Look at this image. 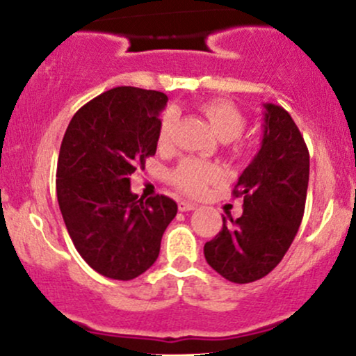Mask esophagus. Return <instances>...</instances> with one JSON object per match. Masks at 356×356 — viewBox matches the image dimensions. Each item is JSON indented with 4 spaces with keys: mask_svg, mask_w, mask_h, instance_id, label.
Instances as JSON below:
<instances>
[{
    "mask_svg": "<svg viewBox=\"0 0 356 356\" xmlns=\"http://www.w3.org/2000/svg\"><path fill=\"white\" fill-rule=\"evenodd\" d=\"M197 209V204L192 201H179V211L187 212V211H194Z\"/></svg>",
    "mask_w": 356,
    "mask_h": 356,
    "instance_id": "1",
    "label": "esophagus"
}]
</instances>
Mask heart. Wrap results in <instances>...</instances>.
Listing matches in <instances>:
<instances>
[{
  "label": "heart",
  "instance_id": "b5f03b06",
  "mask_svg": "<svg viewBox=\"0 0 356 356\" xmlns=\"http://www.w3.org/2000/svg\"><path fill=\"white\" fill-rule=\"evenodd\" d=\"M201 112L209 122L211 129L222 142L236 140L246 129V115L238 108V105L231 100L216 99L201 105ZM175 127V112L165 110L159 120L157 144L167 147L172 140ZM220 169L211 162H202L197 159H182L177 165L170 170V182L186 195L199 197L206 192L211 184L219 182Z\"/></svg>",
  "mask_w": 356,
  "mask_h": 356
}]
</instances>
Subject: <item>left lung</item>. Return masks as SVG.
Instances as JSON below:
<instances>
[{"mask_svg":"<svg viewBox=\"0 0 356 356\" xmlns=\"http://www.w3.org/2000/svg\"><path fill=\"white\" fill-rule=\"evenodd\" d=\"M259 152L234 186L243 216L222 218V229L204 244L209 266L231 283L246 284L271 273L283 259L305 214L309 152L283 107L264 104Z\"/></svg>","mask_w":356,"mask_h":356,"instance_id":"8db88e82","label":"left lung"}]
</instances>
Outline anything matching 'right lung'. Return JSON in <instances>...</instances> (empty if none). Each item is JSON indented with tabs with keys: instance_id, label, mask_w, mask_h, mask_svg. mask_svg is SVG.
I'll use <instances>...</instances> for the list:
<instances>
[{
	"instance_id": "add662e5",
	"label": "right lung",
	"mask_w": 356,
	"mask_h": 356,
	"mask_svg": "<svg viewBox=\"0 0 356 356\" xmlns=\"http://www.w3.org/2000/svg\"><path fill=\"white\" fill-rule=\"evenodd\" d=\"M165 104L155 90L112 88L73 115L61 140L56 195L65 226L88 266L112 280L152 266L177 214L167 195L144 201L130 191V175L157 150Z\"/></svg>"
}]
</instances>
